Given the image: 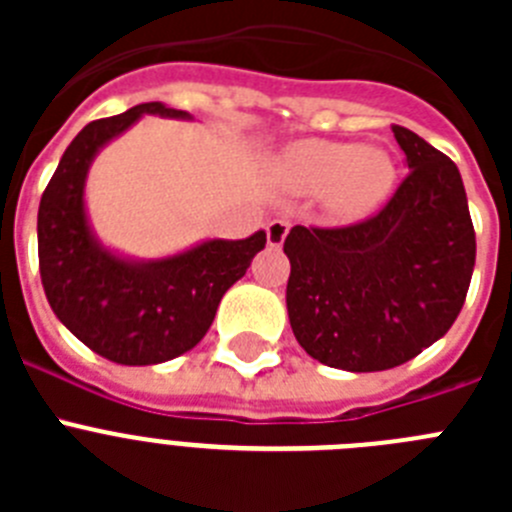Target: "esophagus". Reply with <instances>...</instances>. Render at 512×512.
<instances>
[{"instance_id": "esophagus-1", "label": "esophagus", "mask_w": 512, "mask_h": 512, "mask_svg": "<svg viewBox=\"0 0 512 512\" xmlns=\"http://www.w3.org/2000/svg\"><path fill=\"white\" fill-rule=\"evenodd\" d=\"M289 233V223H284V220H271L269 225H266V243H269L271 248H279L284 243V238H287Z\"/></svg>"}]
</instances>
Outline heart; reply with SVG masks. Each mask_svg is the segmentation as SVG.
Wrapping results in <instances>:
<instances>
[{"label": "heart", "instance_id": "heart-1", "mask_svg": "<svg viewBox=\"0 0 512 512\" xmlns=\"http://www.w3.org/2000/svg\"><path fill=\"white\" fill-rule=\"evenodd\" d=\"M277 174L297 194H320L330 217L359 223L390 200L397 184V161L384 148L351 140L305 138L289 143Z\"/></svg>", "mask_w": 512, "mask_h": 512}]
</instances>
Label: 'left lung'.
<instances>
[{"mask_svg":"<svg viewBox=\"0 0 512 512\" xmlns=\"http://www.w3.org/2000/svg\"><path fill=\"white\" fill-rule=\"evenodd\" d=\"M392 133L410 174L387 207L348 228L295 225L284 241L292 333L346 372L418 356L449 333L472 282L477 241L459 169L413 130Z\"/></svg>","mask_w":512,"mask_h":512,"instance_id":"left-lung-1","label":"left lung"}]
</instances>
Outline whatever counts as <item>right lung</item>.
<instances>
[{
  "mask_svg": "<svg viewBox=\"0 0 512 512\" xmlns=\"http://www.w3.org/2000/svg\"><path fill=\"white\" fill-rule=\"evenodd\" d=\"M143 115L192 120L146 102L89 122L58 161L38 210L40 279L56 318L94 354L125 366L164 364L197 346L225 292L266 246L256 230L241 241L207 238L164 259H133L99 241L84 197L89 169Z\"/></svg>",
  "mask_w": 512,
  "mask_h": 512,
  "instance_id": "right-lung-1",
  "label": "right lung"
}]
</instances>
